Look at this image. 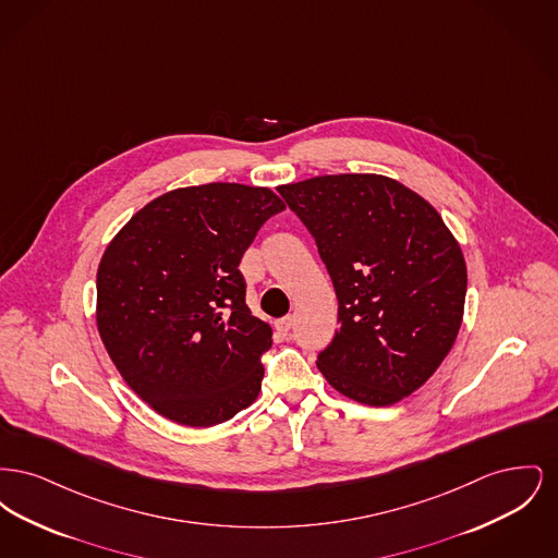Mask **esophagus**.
Here are the masks:
<instances>
[{
	"instance_id": "esophagus-1",
	"label": "esophagus",
	"mask_w": 558,
	"mask_h": 558,
	"mask_svg": "<svg viewBox=\"0 0 558 558\" xmlns=\"http://www.w3.org/2000/svg\"><path fill=\"white\" fill-rule=\"evenodd\" d=\"M276 328H278L280 335H289V330L292 328V316H284V318L278 319Z\"/></svg>"
}]
</instances>
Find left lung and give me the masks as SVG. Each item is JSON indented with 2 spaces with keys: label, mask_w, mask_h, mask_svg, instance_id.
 <instances>
[{
  "label": "left lung",
  "mask_w": 558,
  "mask_h": 558,
  "mask_svg": "<svg viewBox=\"0 0 558 558\" xmlns=\"http://www.w3.org/2000/svg\"><path fill=\"white\" fill-rule=\"evenodd\" d=\"M278 192L316 240L339 301V330L318 353L319 372L368 405L416 391L450 353L466 296V264L441 215L368 173Z\"/></svg>",
  "instance_id": "8db88e82"
}]
</instances>
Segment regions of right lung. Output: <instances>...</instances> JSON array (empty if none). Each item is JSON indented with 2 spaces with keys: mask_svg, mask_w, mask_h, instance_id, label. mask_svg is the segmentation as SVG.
<instances>
[{
  "mask_svg": "<svg viewBox=\"0 0 558 558\" xmlns=\"http://www.w3.org/2000/svg\"><path fill=\"white\" fill-rule=\"evenodd\" d=\"M284 203L267 187L167 192L114 236L98 267V330L117 371L165 418L230 421L259 396L271 328L246 307L244 251Z\"/></svg>",
  "mask_w": 558,
  "mask_h": 558,
  "instance_id": "obj_1",
  "label": "right lung"
}]
</instances>
